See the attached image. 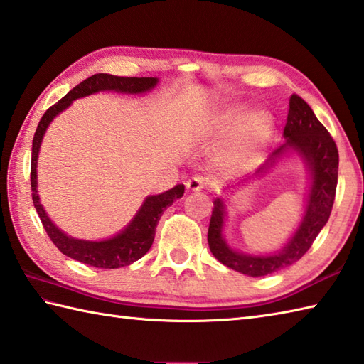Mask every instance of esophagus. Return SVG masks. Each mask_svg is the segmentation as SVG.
<instances>
[{
  "mask_svg": "<svg viewBox=\"0 0 364 364\" xmlns=\"http://www.w3.org/2000/svg\"><path fill=\"white\" fill-rule=\"evenodd\" d=\"M208 186V180L203 176H194L191 178V180L186 183V189L188 192H197V191H202Z\"/></svg>",
  "mask_w": 364,
  "mask_h": 364,
  "instance_id": "34e87169",
  "label": "esophagus"
}]
</instances>
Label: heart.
Masks as SVG:
<instances>
[{
  "label": "heart",
  "mask_w": 364,
  "mask_h": 364,
  "mask_svg": "<svg viewBox=\"0 0 364 364\" xmlns=\"http://www.w3.org/2000/svg\"><path fill=\"white\" fill-rule=\"evenodd\" d=\"M246 112V105H229L225 107L216 121V135L229 132L238 124H240V127L237 125V131L220 153L223 161L230 164V166H240V164L251 161L265 146L273 132V118L268 112L255 110L245 117Z\"/></svg>",
  "instance_id": "obj_1"
}]
</instances>
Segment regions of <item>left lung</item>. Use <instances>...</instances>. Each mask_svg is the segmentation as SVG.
<instances>
[{"label": "left lung", "mask_w": 364, "mask_h": 364, "mask_svg": "<svg viewBox=\"0 0 364 364\" xmlns=\"http://www.w3.org/2000/svg\"><path fill=\"white\" fill-rule=\"evenodd\" d=\"M284 137H286V144H282L269 154V159L259 167L255 175L265 172L291 148L306 162L312 181L301 223L281 251L268 255H251L235 251L225 243L223 237L225 218V205L223 198L218 197L213 202L215 208H213L208 227L210 251L225 267L246 276H267L294 265L308 252V249L314 243L317 235L323 229L331 215L338 186V148L330 132L317 119L311 107L296 95L290 96Z\"/></svg>", "instance_id": "left-lung-1"}]
</instances>
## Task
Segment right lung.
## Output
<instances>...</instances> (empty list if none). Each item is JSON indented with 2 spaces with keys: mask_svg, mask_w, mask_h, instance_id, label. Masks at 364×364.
Masks as SVG:
<instances>
[{
  "mask_svg": "<svg viewBox=\"0 0 364 364\" xmlns=\"http://www.w3.org/2000/svg\"><path fill=\"white\" fill-rule=\"evenodd\" d=\"M158 82L159 80L156 77H118L112 74H95L82 83H78L66 96L60 99L55 105L50 107L44 113V117L41 118L38 129L34 132L31 149L33 203L50 240L68 257L87 263L90 267L110 269L127 267L135 260L141 259L153 245L156 227H158L162 213L168 206H172V203L176 202L178 198L183 197L184 184H176L175 188L158 196H148L144 205L137 211V215L115 237L102 241L77 240L69 237V235L60 230L52 223V219L47 216L38 194V156L42 137H44L48 124L52 123L56 115H60L63 110H66L73 104V101L78 97L95 95L97 91H117L124 92V95H140V92L153 90L158 85Z\"/></svg>",
  "mask_w": 364,
  "mask_h": 364,
  "instance_id": "obj_1",
  "label": "right lung"
}]
</instances>
